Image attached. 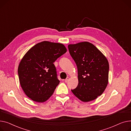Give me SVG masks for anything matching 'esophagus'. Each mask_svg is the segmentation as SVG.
I'll return each mask as SVG.
<instances>
[{"label":"esophagus","mask_w":131,"mask_h":131,"mask_svg":"<svg viewBox=\"0 0 131 131\" xmlns=\"http://www.w3.org/2000/svg\"><path fill=\"white\" fill-rule=\"evenodd\" d=\"M69 80V77H67L65 80H64V81H65V82H67L68 81V80Z\"/></svg>","instance_id":"1"}]
</instances>
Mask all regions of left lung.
<instances>
[{"instance_id": "obj_1", "label": "left lung", "mask_w": 131, "mask_h": 131, "mask_svg": "<svg viewBox=\"0 0 131 131\" xmlns=\"http://www.w3.org/2000/svg\"><path fill=\"white\" fill-rule=\"evenodd\" d=\"M70 55L77 67L78 84L72 93L83 102L101 96L108 82L109 63L96 47L88 42L69 44Z\"/></svg>"}]
</instances>
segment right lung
<instances>
[{
	"instance_id": "obj_1",
	"label": "right lung",
	"mask_w": 131,
	"mask_h": 131,
	"mask_svg": "<svg viewBox=\"0 0 131 131\" xmlns=\"http://www.w3.org/2000/svg\"><path fill=\"white\" fill-rule=\"evenodd\" d=\"M67 52L58 43L43 41L30 48L19 64L18 74L21 87L32 101L43 103L52 95L60 83L56 60Z\"/></svg>"
}]
</instances>
